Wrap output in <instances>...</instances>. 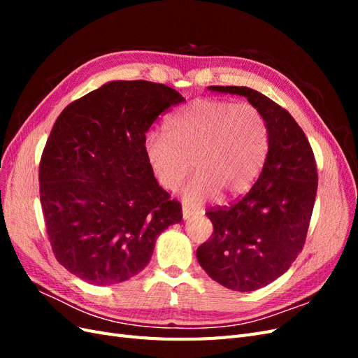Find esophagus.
Here are the masks:
<instances>
[{
    "mask_svg": "<svg viewBox=\"0 0 358 358\" xmlns=\"http://www.w3.org/2000/svg\"><path fill=\"white\" fill-rule=\"evenodd\" d=\"M194 213H197V209H192V208H189V206H183V208H182L183 220H188V218H191V216H192Z\"/></svg>",
    "mask_w": 358,
    "mask_h": 358,
    "instance_id": "esophagus-1",
    "label": "esophagus"
}]
</instances>
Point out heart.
I'll return each instance as SVG.
<instances>
[{"instance_id":"obj_1","label":"heart","mask_w":358,"mask_h":358,"mask_svg":"<svg viewBox=\"0 0 358 358\" xmlns=\"http://www.w3.org/2000/svg\"><path fill=\"white\" fill-rule=\"evenodd\" d=\"M270 146L264 113L251 103L197 99L167 122V134L149 131L145 155L157 182L169 191L196 169L180 189L187 204L196 206L221 191L236 197L252 185Z\"/></svg>"}]
</instances>
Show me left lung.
<instances>
[{
	"instance_id": "left-lung-1",
	"label": "left lung",
	"mask_w": 358,
	"mask_h": 358,
	"mask_svg": "<svg viewBox=\"0 0 358 358\" xmlns=\"http://www.w3.org/2000/svg\"><path fill=\"white\" fill-rule=\"evenodd\" d=\"M246 96L270 128L262 173L242 199L206 212L213 233L197 249V259L216 282L254 291L273 282L294 263L306 241L315 204L318 173L309 140L285 109L246 86H209Z\"/></svg>"
}]
</instances>
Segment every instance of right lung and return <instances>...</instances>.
I'll return each instance as SVG.
<instances>
[{"label":"right lung","instance_id":"1","mask_svg":"<svg viewBox=\"0 0 358 358\" xmlns=\"http://www.w3.org/2000/svg\"><path fill=\"white\" fill-rule=\"evenodd\" d=\"M185 101L170 86L113 80L70 103L40 159V203L52 251L70 273L112 285L148 266L157 237L182 221L152 175L145 137Z\"/></svg>","mask_w":358,"mask_h":358}]
</instances>
